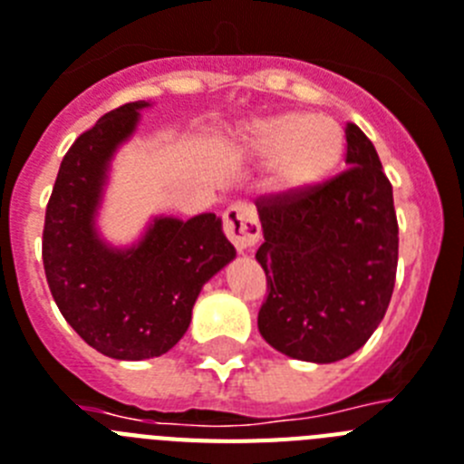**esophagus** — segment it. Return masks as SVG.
Masks as SVG:
<instances>
[{"label":"esophagus","mask_w":464,"mask_h":464,"mask_svg":"<svg viewBox=\"0 0 464 464\" xmlns=\"http://www.w3.org/2000/svg\"><path fill=\"white\" fill-rule=\"evenodd\" d=\"M224 231L233 247L238 252H247L259 243V221L247 205H233L224 214Z\"/></svg>","instance_id":"esophagus-1"}]
</instances>
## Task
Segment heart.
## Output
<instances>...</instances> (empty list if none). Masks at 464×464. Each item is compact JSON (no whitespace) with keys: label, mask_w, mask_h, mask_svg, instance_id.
Returning <instances> with one entry per match:
<instances>
[{"label":"heart","mask_w":464,"mask_h":464,"mask_svg":"<svg viewBox=\"0 0 464 464\" xmlns=\"http://www.w3.org/2000/svg\"><path fill=\"white\" fill-rule=\"evenodd\" d=\"M228 153L266 165V190L299 200L328 184L346 153V134L330 115L287 111L247 120L233 131Z\"/></svg>","instance_id":"obj_1"}]
</instances>
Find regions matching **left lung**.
Instances as JSON below:
<instances>
[{
	"mask_svg": "<svg viewBox=\"0 0 464 464\" xmlns=\"http://www.w3.org/2000/svg\"><path fill=\"white\" fill-rule=\"evenodd\" d=\"M346 169L299 198L256 202L255 259L268 297L256 325L276 352L334 363L371 340L387 314L399 262L394 193L375 146L346 124Z\"/></svg>",
	"mask_w": 464,
	"mask_h": 464,
	"instance_id": "8db88e82",
	"label": "left lung"
}]
</instances>
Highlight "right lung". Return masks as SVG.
<instances>
[{"label":"right lung","instance_id":"add662e5","mask_svg":"<svg viewBox=\"0 0 464 464\" xmlns=\"http://www.w3.org/2000/svg\"><path fill=\"white\" fill-rule=\"evenodd\" d=\"M150 101L106 112L65 153L46 205L44 259L53 302L70 328L103 356H162L186 334L209 278L236 259L221 217L155 214L130 245L101 233L112 160Z\"/></svg>","mask_w":464,"mask_h":464}]
</instances>
